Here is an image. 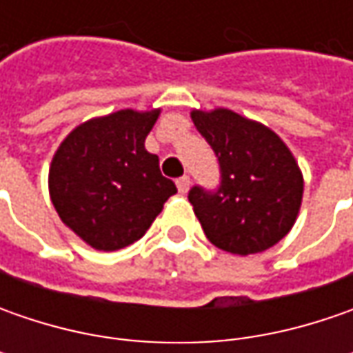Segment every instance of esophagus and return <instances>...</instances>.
Returning a JSON list of instances; mask_svg holds the SVG:
<instances>
[{
    "label": "esophagus",
    "mask_w": 353,
    "mask_h": 353,
    "mask_svg": "<svg viewBox=\"0 0 353 353\" xmlns=\"http://www.w3.org/2000/svg\"><path fill=\"white\" fill-rule=\"evenodd\" d=\"M176 188H179L181 194H186V192L190 190V176H186V174L181 176V179L176 181Z\"/></svg>",
    "instance_id": "obj_1"
}]
</instances>
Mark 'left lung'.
I'll return each instance as SVG.
<instances>
[{
	"label": "left lung",
	"mask_w": 353,
	"mask_h": 353,
	"mask_svg": "<svg viewBox=\"0 0 353 353\" xmlns=\"http://www.w3.org/2000/svg\"><path fill=\"white\" fill-rule=\"evenodd\" d=\"M200 135L220 161L216 192L194 186L188 200L206 237L220 250L251 255L291 232L303 204L305 179L287 143L263 123L228 110H192Z\"/></svg>",
	"instance_id": "8db88e82"
}]
</instances>
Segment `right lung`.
Here are the masks:
<instances>
[{
    "instance_id": "add662e5",
    "label": "right lung",
    "mask_w": 353,
    "mask_h": 353,
    "mask_svg": "<svg viewBox=\"0 0 353 353\" xmlns=\"http://www.w3.org/2000/svg\"><path fill=\"white\" fill-rule=\"evenodd\" d=\"M161 116L119 110L76 125L54 151L48 194L62 224L98 251L145 236L176 186L159 169L145 139Z\"/></svg>"
}]
</instances>
